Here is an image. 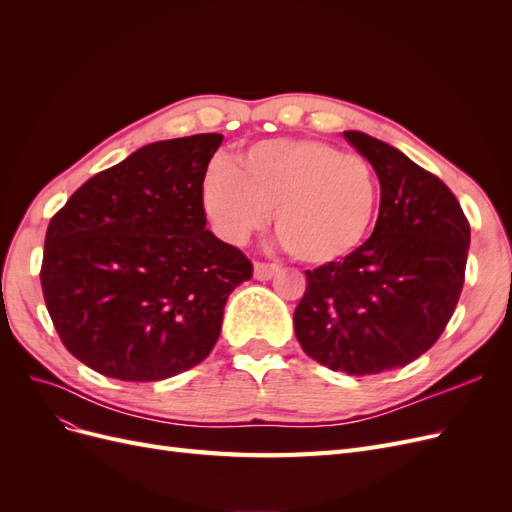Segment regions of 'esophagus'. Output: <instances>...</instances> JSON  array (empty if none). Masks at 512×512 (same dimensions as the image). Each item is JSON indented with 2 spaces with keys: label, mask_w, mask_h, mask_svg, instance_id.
Returning a JSON list of instances; mask_svg holds the SVG:
<instances>
[{
  "label": "esophagus",
  "mask_w": 512,
  "mask_h": 512,
  "mask_svg": "<svg viewBox=\"0 0 512 512\" xmlns=\"http://www.w3.org/2000/svg\"><path fill=\"white\" fill-rule=\"evenodd\" d=\"M277 273H280V267L277 265H265V262H256L254 265V277L260 282L271 280V277H275Z\"/></svg>",
  "instance_id": "obj_1"
}]
</instances>
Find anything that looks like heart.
Here are the masks:
<instances>
[{
	"label": "heart",
	"instance_id": "obj_1",
	"mask_svg": "<svg viewBox=\"0 0 512 512\" xmlns=\"http://www.w3.org/2000/svg\"><path fill=\"white\" fill-rule=\"evenodd\" d=\"M380 185L359 153L318 138H267L213 164L200 203L215 230L243 243L269 220L290 256L329 265L359 250L376 220Z\"/></svg>",
	"mask_w": 512,
	"mask_h": 512
}]
</instances>
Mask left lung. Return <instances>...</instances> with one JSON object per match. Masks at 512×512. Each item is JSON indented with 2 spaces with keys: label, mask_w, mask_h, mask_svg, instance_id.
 Wrapping results in <instances>:
<instances>
[{
  "label": "left lung",
  "mask_w": 512,
  "mask_h": 512,
  "mask_svg": "<svg viewBox=\"0 0 512 512\" xmlns=\"http://www.w3.org/2000/svg\"><path fill=\"white\" fill-rule=\"evenodd\" d=\"M346 141L380 181L371 237L305 271L294 333L307 356L348 376L404 367L438 342L466 277L470 224L455 194L406 153L365 132Z\"/></svg>",
  "instance_id": "8db88e82"
}]
</instances>
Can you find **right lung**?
Masks as SVG:
<instances>
[{
	"instance_id": "1",
	"label": "right lung",
	"mask_w": 512,
	"mask_h": 512,
	"mask_svg": "<svg viewBox=\"0 0 512 512\" xmlns=\"http://www.w3.org/2000/svg\"><path fill=\"white\" fill-rule=\"evenodd\" d=\"M222 134L136 149L76 190L49 224L42 294L87 367L156 382L205 361L252 262L207 230L200 183Z\"/></svg>"
}]
</instances>
